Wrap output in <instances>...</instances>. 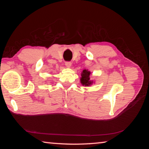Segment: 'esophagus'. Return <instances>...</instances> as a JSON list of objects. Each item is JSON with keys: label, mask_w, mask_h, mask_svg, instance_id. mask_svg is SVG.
Segmentation results:
<instances>
[{"label": "esophagus", "mask_w": 149, "mask_h": 149, "mask_svg": "<svg viewBox=\"0 0 149 149\" xmlns=\"http://www.w3.org/2000/svg\"><path fill=\"white\" fill-rule=\"evenodd\" d=\"M71 64H72L71 62H65V65H66L67 67H70L71 66Z\"/></svg>", "instance_id": "1"}]
</instances>
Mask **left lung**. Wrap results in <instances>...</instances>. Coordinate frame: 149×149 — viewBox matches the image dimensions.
Returning <instances> with one entry per match:
<instances>
[{"mask_svg":"<svg viewBox=\"0 0 149 149\" xmlns=\"http://www.w3.org/2000/svg\"><path fill=\"white\" fill-rule=\"evenodd\" d=\"M90 74L91 72L88 70H84L81 73V82L83 85L85 86H89L90 85L92 84L93 81L90 80Z\"/></svg>","mask_w":149,"mask_h":149,"instance_id":"left-lung-1","label":"left lung"}]
</instances>
